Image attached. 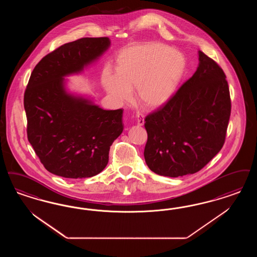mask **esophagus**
Listing matches in <instances>:
<instances>
[{
    "label": "esophagus",
    "instance_id": "obj_1",
    "mask_svg": "<svg viewBox=\"0 0 257 257\" xmlns=\"http://www.w3.org/2000/svg\"><path fill=\"white\" fill-rule=\"evenodd\" d=\"M137 117H138V125L139 126H143L144 124V116L142 114H138Z\"/></svg>",
    "mask_w": 257,
    "mask_h": 257
}]
</instances>
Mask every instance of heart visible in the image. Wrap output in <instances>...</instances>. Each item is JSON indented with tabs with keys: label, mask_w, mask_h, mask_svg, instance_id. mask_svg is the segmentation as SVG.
Returning <instances> with one entry per match:
<instances>
[{
	"label": "heart",
	"mask_w": 257,
	"mask_h": 257,
	"mask_svg": "<svg viewBox=\"0 0 257 257\" xmlns=\"http://www.w3.org/2000/svg\"><path fill=\"white\" fill-rule=\"evenodd\" d=\"M185 59L169 46L148 42L127 48L114 61V73H102L103 87L115 102L130 100L136 88L138 101L146 109L165 105L185 73Z\"/></svg>",
	"instance_id": "heart-1"
}]
</instances>
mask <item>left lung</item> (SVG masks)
Wrapping results in <instances>:
<instances>
[{"mask_svg":"<svg viewBox=\"0 0 257 257\" xmlns=\"http://www.w3.org/2000/svg\"><path fill=\"white\" fill-rule=\"evenodd\" d=\"M230 110L225 72L199 51L195 73L145 117L146 165L156 174L172 178L200 171L225 144Z\"/></svg>","mask_w":257,"mask_h":257,"instance_id":"left-lung-1","label":"left lung"}]
</instances>
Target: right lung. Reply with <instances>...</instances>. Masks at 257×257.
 I'll return each mask as SVG.
<instances>
[{
  "instance_id": "1",
  "label": "right lung",
  "mask_w": 257,
  "mask_h": 257,
  "mask_svg": "<svg viewBox=\"0 0 257 257\" xmlns=\"http://www.w3.org/2000/svg\"><path fill=\"white\" fill-rule=\"evenodd\" d=\"M110 44L108 37L64 44L31 72L24 95L28 139L52 174L82 179L100 173L111 145L123 131L122 109L103 110L65 88V76L82 72Z\"/></svg>"
}]
</instances>
